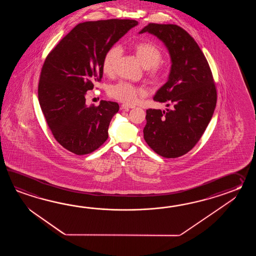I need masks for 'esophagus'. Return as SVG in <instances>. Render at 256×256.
<instances>
[{"instance_id":"obj_1","label":"esophagus","mask_w":256,"mask_h":256,"mask_svg":"<svg viewBox=\"0 0 256 256\" xmlns=\"http://www.w3.org/2000/svg\"><path fill=\"white\" fill-rule=\"evenodd\" d=\"M134 107H136V106H134V105H130V104H122V106H120V109H134Z\"/></svg>"}]
</instances>
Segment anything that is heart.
<instances>
[{
  "mask_svg": "<svg viewBox=\"0 0 256 256\" xmlns=\"http://www.w3.org/2000/svg\"><path fill=\"white\" fill-rule=\"evenodd\" d=\"M137 60L141 65L146 68L148 78L152 83H159L164 75L163 66L158 62L162 58V51L156 44L142 41L132 46ZM122 50L119 46H114L110 48L104 54L102 68L104 74L107 76L114 75L117 60L120 58ZM109 95L112 98L126 104H134L141 96L146 94V88L142 86H136L132 83L120 82L112 85L109 88Z\"/></svg>",
  "mask_w": 256,
  "mask_h": 256,
  "instance_id": "heart-1",
  "label": "heart"
}]
</instances>
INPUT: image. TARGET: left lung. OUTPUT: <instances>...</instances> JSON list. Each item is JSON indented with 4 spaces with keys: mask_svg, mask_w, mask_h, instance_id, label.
I'll return each instance as SVG.
<instances>
[{
    "mask_svg": "<svg viewBox=\"0 0 256 256\" xmlns=\"http://www.w3.org/2000/svg\"><path fill=\"white\" fill-rule=\"evenodd\" d=\"M152 34L168 50V80L154 100L172 109H148L144 138L159 156L180 158L190 152L212 120L217 102L212 73L198 44L176 24H149L139 34Z\"/></svg>",
    "mask_w": 256,
    "mask_h": 256,
    "instance_id": "1",
    "label": "left lung"
}]
</instances>
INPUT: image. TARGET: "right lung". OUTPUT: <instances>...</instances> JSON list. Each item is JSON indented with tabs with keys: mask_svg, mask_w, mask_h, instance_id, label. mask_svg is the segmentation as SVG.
Listing matches in <instances>:
<instances>
[{
	"mask_svg": "<svg viewBox=\"0 0 256 256\" xmlns=\"http://www.w3.org/2000/svg\"><path fill=\"white\" fill-rule=\"evenodd\" d=\"M137 24L129 19L78 24L44 60L39 104L54 139L70 152L87 154L107 140L119 105L102 100L98 106H88L85 97L102 78L106 51Z\"/></svg>",
	"mask_w": 256,
	"mask_h": 256,
	"instance_id": "1",
	"label": "right lung"
}]
</instances>
